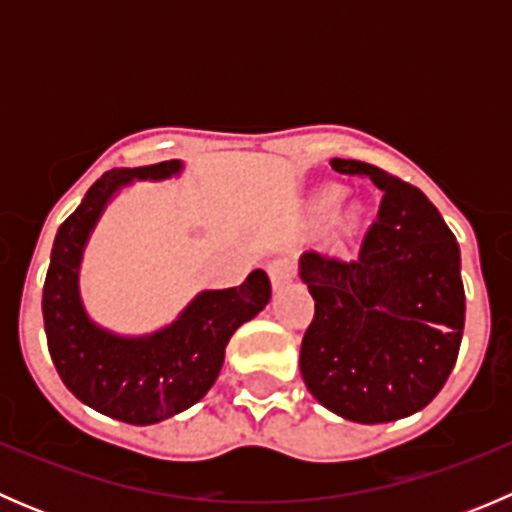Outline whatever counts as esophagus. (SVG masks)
Returning <instances> with one entry per match:
<instances>
[{
	"label": "esophagus",
	"instance_id": "1",
	"mask_svg": "<svg viewBox=\"0 0 512 512\" xmlns=\"http://www.w3.org/2000/svg\"><path fill=\"white\" fill-rule=\"evenodd\" d=\"M267 272H270V282H272V289H275V292L277 289H285L287 285H292V280H294L292 262L275 260V262H270Z\"/></svg>",
	"mask_w": 512,
	"mask_h": 512
}]
</instances>
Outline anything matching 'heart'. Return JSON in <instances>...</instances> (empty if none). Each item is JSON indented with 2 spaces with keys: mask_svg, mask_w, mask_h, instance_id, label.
<instances>
[{
  "mask_svg": "<svg viewBox=\"0 0 512 512\" xmlns=\"http://www.w3.org/2000/svg\"><path fill=\"white\" fill-rule=\"evenodd\" d=\"M344 188H339V185H327V188H322L317 193V200H314V208H317V213L322 215V218H332L334 213H337V208L342 205L344 200Z\"/></svg>",
  "mask_w": 512,
  "mask_h": 512,
  "instance_id": "heart-1",
  "label": "heart"
}]
</instances>
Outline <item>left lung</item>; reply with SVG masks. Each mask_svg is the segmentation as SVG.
Wrapping results in <instances>:
<instances>
[{
    "label": "left lung",
    "instance_id": "obj_1",
    "mask_svg": "<svg viewBox=\"0 0 512 512\" xmlns=\"http://www.w3.org/2000/svg\"><path fill=\"white\" fill-rule=\"evenodd\" d=\"M384 195L359 257L299 255L314 297L299 371L314 399L354 423H389L426 409L461 349L466 292L461 250L431 200L361 160H329Z\"/></svg>",
    "mask_w": 512,
    "mask_h": 512
}]
</instances>
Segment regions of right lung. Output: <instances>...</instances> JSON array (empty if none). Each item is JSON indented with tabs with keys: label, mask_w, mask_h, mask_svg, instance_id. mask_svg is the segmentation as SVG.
I'll list each match as a JSON object with an SVG mask.
<instances>
[{
	"label": "right lung",
	"mask_w": 512,
	"mask_h": 512,
	"mask_svg": "<svg viewBox=\"0 0 512 512\" xmlns=\"http://www.w3.org/2000/svg\"><path fill=\"white\" fill-rule=\"evenodd\" d=\"M183 170V160H163L103 173L56 232L44 282L46 342L61 381L81 404L133 426L160 423L198 404L223 369L232 334L272 297L270 277L255 270L240 287L198 292L156 332L121 334L91 317L79 280L101 215L133 183H163Z\"/></svg>",
	"instance_id": "add662e5"
}]
</instances>
